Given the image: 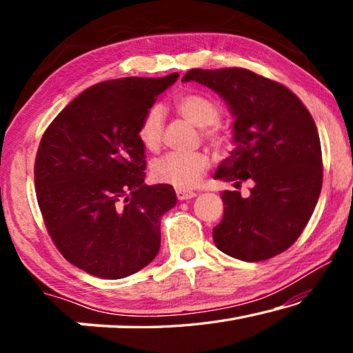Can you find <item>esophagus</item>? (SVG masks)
Wrapping results in <instances>:
<instances>
[{
	"label": "esophagus",
	"mask_w": 353,
	"mask_h": 353,
	"mask_svg": "<svg viewBox=\"0 0 353 353\" xmlns=\"http://www.w3.org/2000/svg\"><path fill=\"white\" fill-rule=\"evenodd\" d=\"M176 196L179 201H185V199H191L194 198L196 193L194 191H190V190H183V188H177L176 190Z\"/></svg>",
	"instance_id": "esophagus-1"
}]
</instances>
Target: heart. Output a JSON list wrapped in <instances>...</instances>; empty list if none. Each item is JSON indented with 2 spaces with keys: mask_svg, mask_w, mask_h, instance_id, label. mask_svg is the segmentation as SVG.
<instances>
[{
  "mask_svg": "<svg viewBox=\"0 0 353 353\" xmlns=\"http://www.w3.org/2000/svg\"><path fill=\"white\" fill-rule=\"evenodd\" d=\"M177 110L196 126L204 129V135L214 146H224L229 134L218 124L219 105L212 98L201 93H188L177 99ZM165 110L162 105H152L141 118L139 139L148 151L159 149L163 139ZM208 168V159L202 152H168L152 160L151 176L160 183L177 188L194 187Z\"/></svg>",
  "mask_w": 353,
  "mask_h": 353,
  "instance_id": "1",
  "label": "heart"
}]
</instances>
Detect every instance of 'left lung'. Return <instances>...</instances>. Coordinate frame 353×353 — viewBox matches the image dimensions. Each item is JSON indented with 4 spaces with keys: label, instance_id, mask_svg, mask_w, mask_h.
<instances>
[{
    "label": "left lung",
    "instance_id": "left-lung-1",
    "mask_svg": "<svg viewBox=\"0 0 353 353\" xmlns=\"http://www.w3.org/2000/svg\"><path fill=\"white\" fill-rule=\"evenodd\" d=\"M218 93L234 121V149L214 179L250 193L224 191V214L213 241L224 254L261 261L288 249L312 218L322 188V152L314 119L290 88L244 68L190 70Z\"/></svg>",
    "mask_w": 353,
    "mask_h": 353
}]
</instances>
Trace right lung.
<instances>
[{
    "mask_svg": "<svg viewBox=\"0 0 353 353\" xmlns=\"http://www.w3.org/2000/svg\"><path fill=\"white\" fill-rule=\"evenodd\" d=\"M177 77L99 82L41 137L34 182L48 234L71 265L94 277H128L159 254L160 218L177 198L168 183H145L139 128Z\"/></svg>",
    "mask_w": 353,
    "mask_h": 353,
    "instance_id": "add662e5",
    "label": "right lung"
}]
</instances>
